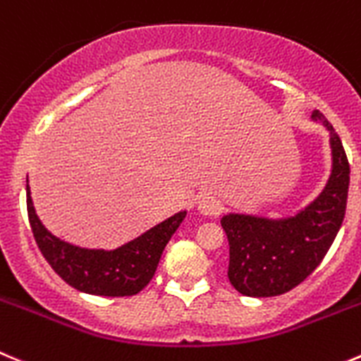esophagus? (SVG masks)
Returning <instances> with one entry per match:
<instances>
[{"instance_id":"obj_1","label":"esophagus","mask_w":361,"mask_h":361,"mask_svg":"<svg viewBox=\"0 0 361 361\" xmlns=\"http://www.w3.org/2000/svg\"><path fill=\"white\" fill-rule=\"evenodd\" d=\"M197 209L204 216H216L221 211V202L212 195H202L197 202Z\"/></svg>"}]
</instances>
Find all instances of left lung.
Here are the masks:
<instances>
[{
	"label": "left lung",
	"instance_id": "left-lung-1",
	"mask_svg": "<svg viewBox=\"0 0 361 361\" xmlns=\"http://www.w3.org/2000/svg\"><path fill=\"white\" fill-rule=\"evenodd\" d=\"M312 122L329 133L331 171L321 193L283 218L228 212L221 226L228 238V280L250 298L283 294L321 264L341 230L349 191V163L341 138L321 111Z\"/></svg>",
	"mask_w": 361,
	"mask_h": 361
}]
</instances>
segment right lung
I'll use <instances>...</instances> for the list:
<instances>
[{
  "mask_svg": "<svg viewBox=\"0 0 361 361\" xmlns=\"http://www.w3.org/2000/svg\"><path fill=\"white\" fill-rule=\"evenodd\" d=\"M26 204L33 238L54 271L71 287L94 296H133L152 280L164 246L186 218L178 211L115 250L81 248L51 234L37 216L26 180Z\"/></svg>",
  "mask_w": 361,
  "mask_h": 361,
  "instance_id": "add662e5",
  "label": "right lung"
}]
</instances>
